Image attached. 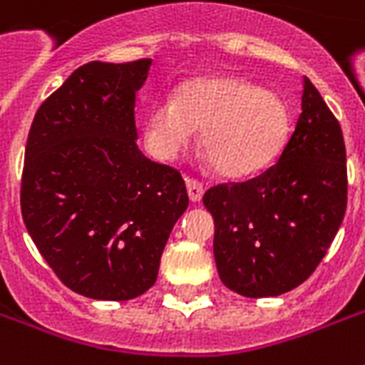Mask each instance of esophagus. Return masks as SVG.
<instances>
[{
	"mask_svg": "<svg viewBox=\"0 0 365 365\" xmlns=\"http://www.w3.org/2000/svg\"><path fill=\"white\" fill-rule=\"evenodd\" d=\"M185 185H187L189 199L193 200V202H199V200L202 199V195H205V187H202V183H200L199 180L187 178V180H185Z\"/></svg>",
	"mask_w": 365,
	"mask_h": 365,
	"instance_id": "34e87169",
	"label": "esophagus"
}]
</instances>
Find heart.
Masks as SVG:
<instances>
[{
  "label": "heart",
  "mask_w": 365,
  "mask_h": 365,
  "mask_svg": "<svg viewBox=\"0 0 365 365\" xmlns=\"http://www.w3.org/2000/svg\"><path fill=\"white\" fill-rule=\"evenodd\" d=\"M200 130V148L217 174L244 178L277 159L289 136V111L278 94L231 76H199L155 102L143 117V142L155 159L174 160Z\"/></svg>",
  "instance_id": "b5f03b06"
}]
</instances>
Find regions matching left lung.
Instances as JSON below:
<instances>
[{
	"instance_id": "obj_1",
	"label": "left lung",
	"mask_w": 365,
	"mask_h": 365,
	"mask_svg": "<svg viewBox=\"0 0 365 365\" xmlns=\"http://www.w3.org/2000/svg\"><path fill=\"white\" fill-rule=\"evenodd\" d=\"M346 187L341 125L305 77L301 115L277 163L202 197L216 223L222 282L244 297H274L305 282L339 231Z\"/></svg>"
}]
</instances>
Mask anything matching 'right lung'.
<instances>
[{
	"label": "right lung",
	"instance_id": "obj_1",
	"mask_svg": "<svg viewBox=\"0 0 365 365\" xmlns=\"http://www.w3.org/2000/svg\"><path fill=\"white\" fill-rule=\"evenodd\" d=\"M151 58L77 68L37 110L20 208L54 274L91 299L126 301L157 280L189 205L182 174L136 145V93Z\"/></svg>",
	"mask_w": 365,
	"mask_h": 365
}]
</instances>
